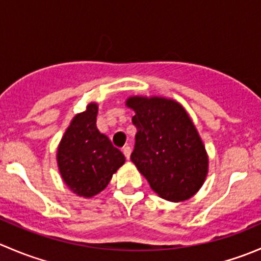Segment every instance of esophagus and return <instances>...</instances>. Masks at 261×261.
Returning <instances> with one entry per match:
<instances>
[{
	"label": "esophagus",
	"mask_w": 261,
	"mask_h": 261,
	"mask_svg": "<svg viewBox=\"0 0 261 261\" xmlns=\"http://www.w3.org/2000/svg\"><path fill=\"white\" fill-rule=\"evenodd\" d=\"M123 155L126 156V159H130V155H131V147L130 146H125L122 149Z\"/></svg>",
	"instance_id": "1"
}]
</instances>
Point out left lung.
I'll list each match as a JSON object with an SVG mask.
<instances>
[{
  "label": "left lung",
  "instance_id": "8db88e82",
  "mask_svg": "<svg viewBox=\"0 0 261 261\" xmlns=\"http://www.w3.org/2000/svg\"><path fill=\"white\" fill-rule=\"evenodd\" d=\"M125 105L135 112L131 162L152 191L170 202L193 197L206 180L208 155L186 109L159 96H131Z\"/></svg>",
  "mask_w": 261,
  "mask_h": 261
}]
</instances>
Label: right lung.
I'll return each mask as SVG.
<instances>
[{
    "label": "right lung",
    "mask_w": 261,
    "mask_h": 261,
    "mask_svg": "<svg viewBox=\"0 0 261 261\" xmlns=\"http://www.w3.org/2000/svg\"><path fill=\"white\" fill-rule=\"evenodd\" d=\"M98 105L91 102L65 130L57 151L60 177L77 196L91 198L109 186L125 163L122 152L97 128Z\"/></svg>",
    "instance_id": "right-lung-1"
}]
</instances>
